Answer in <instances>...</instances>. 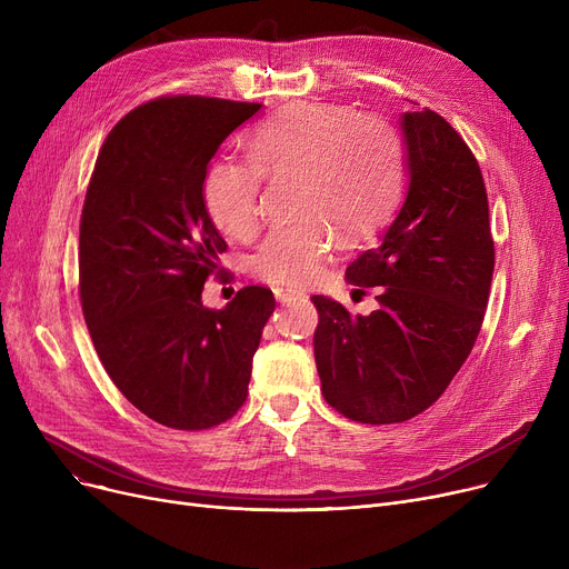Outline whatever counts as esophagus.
Masks as SVG:
<instances>
[{"label": "esophagus", "mask_w": 569, "mask_h": 569, "mask_svg": "<svg viewBox=\"0 0 569 569\" xmlns=\"http://www.w3.org/2000/svg\"><path fill=\"white\" fill-rule=\"evenodd\" d=\"M274 297L281 302V305H288V302H295L300 300V297H305L302 290H292V288H274Z\"/></svg>", "instance_id": "1"}]
</instances>
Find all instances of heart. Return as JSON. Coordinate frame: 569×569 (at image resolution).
<instances>
[{
  "label": "heart",
  "instance_id": "b5f03b06",
  "mask_svg": "<svg viewBox=\"0 0 569 569\" xmlns=\"http://www.w3.org/2000/svg\"><path fill=\"white\" fill-rule=\"evenodd\" d=\"M251 166L219 159L202 184L209 217L230 237H247L260 219V174H297L305 217L267 232L251 256L253 274L269 283L313 281L339 244L373 232L399 200L406 149L378 114H348L322 103H297L260 122L244 140Z\"/></svg>",
  "mask_w": 569,
  "mask_h": 569
}]
</instances>
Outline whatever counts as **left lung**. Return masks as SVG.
Here are the masks:
<instances>
[{"instance_id":"1","label":"left lung","mask_w":569,"mask_h":569,"mask_svg":"<svg viewBox=\"0 0 569 569\" xmlns=\"http://www.w3.org/2000/svg\"><path fill=\"white\" fill-rule=\"evenodd\" d=\"M408 184L378 244L348 283L378 288V309L350 316L313 295V355L325 401L355 422L395 425L427 410L457 376L485 320L493 239L482 170L445 119L401 114Z\"/></svg>"}]
</instances>
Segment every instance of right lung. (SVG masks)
<instances>
[{
  "label": "right lung",
  "mask_w": 569,
  "mask_h": 569,
  "mask_svg": "<svg viewBox=\"0 0 569 569\" xmlns=\"http://www.w3.org/2000/svg\"><path fill=\"white\" fill-rule=\"evenodd\" d=\"M260 103L172 97L108 133L80 219V300L108 376L154 422L200 431L242 408L272 290L247 286L223 309L202 286L228 249L202 184L221 142Z\"/></svg>",
  "instance_id": "add662e5"
}]
</instances>
